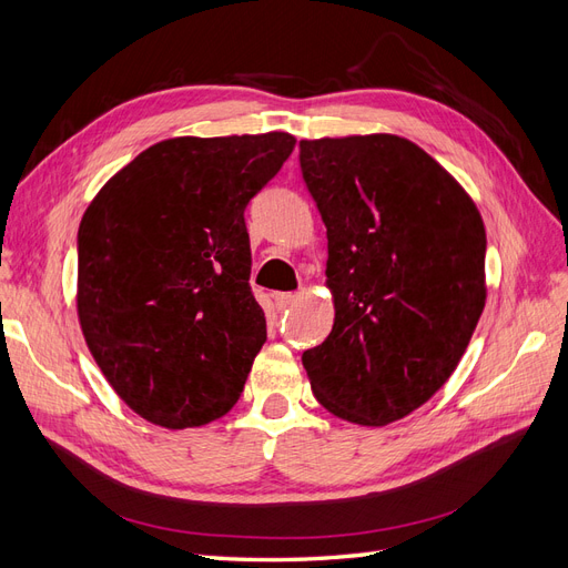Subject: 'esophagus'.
I'll return each instance as SVG.
<instances>
[{
  "instance_id": "obj_1",
  "label": "esophagus",
  "mask_w": 568,
  "mask_h": 568,
  "mask_svg": "<svg viewBox=\"0 0 568 568\" xmlns=\"http://www.w3.org/2000/svg\"><path fill=\"white\" fill-rule=\"evenodd\" d=\"M272 298H274V305H277L280 311H284V307H288L296 301V294H291V291H280V294H274Z\"/></svg>"
}]
</instances>
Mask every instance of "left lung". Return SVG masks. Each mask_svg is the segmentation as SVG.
Wrapping results in <instances>:
<instances>
[{"instance_id": "8db88e82", "label": "left lung", "mask_w": 568, "mask_h": 568, "mask_svg": "<svg viewBox=\"0 0 568 568\" xmlns=\"http://www.w3.org/2000/svg\"><path fill=\"white\" fill-rule=\"evenodd\" d=\"M326 227L329 336L303 353L332 415L384 426L450 379L486 305V227L462 184L398 134L301 140Z\"/></svg>"}]
</instances>
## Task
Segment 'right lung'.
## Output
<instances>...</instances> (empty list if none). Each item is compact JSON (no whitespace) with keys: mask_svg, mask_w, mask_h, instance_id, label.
I'll return each instance as SVG.
<instances>
[{"mask_svg":"<svg viewBox=\"0 0 568 568\" xmlns=\"http://www.w3.org/2000/svg\"><path fill=\"white\" fill-rule=\"evenodd\" d=\"M294 146L288 132L173 136L84 211L78 320L106 382L146 422L203 426L242 395L267 338L244 211Z\"/></svg>","mask_w":568,"mask_h":568,"instance_id":"add662e5","label":"right lung"}]
</instances>
